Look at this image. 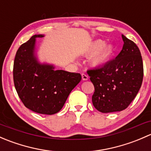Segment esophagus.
<instances>
[{"label":"esophagus","mask_w":151,"mask_h":151,"mask_svg":"<svg viewBox=\"0 0 151 151\" xmlns=\"http://www.w3.org/2000/svg\"><path fill=\"white\" fill-rule=\"evenodd\" d=\"M82 79H83V80H84V81H85V80H88V76L86 74H85V73H83V74H82Z\"/></svg>","instance_id":"obj_1"}]
</instances>
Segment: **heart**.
Segmentation results:
<instances>
[{
  "mask_svg": "<svg viewBox=\"0 0 151 151\" xmlns=\"http://www.w3.org/2000/svg\"><path fill=\"white\" fill-rule=\"evenodd\" d=\"M102 40H96L85 52L86 56H92L91 63L94 66H101L107 62L114 52V47L112 45H104Z\"/></svg>",
  "mask_w": 151,
  "mask_h": 151,
  "instance_id": "1",
  "label": "heart"
}]
</instances>
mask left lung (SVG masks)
I'll return each instance as SVG.
<instances>
[{
  "label": "left lung",
  "mask_w": 151,
  "mask_h": 151,
  "mask_svg": "<svg viewBox=\"0 0 151 151\" xmlns=\"http://www.w3.org/2000/svg\"><path fill=\"white\" fill-rule=\"evenodd\" d=\"M124 44L116 58L87 71L94 85L92 102L103 113L126 109L134 99L143 80V63L136 44L122 35Z\"/></svg>",
  "instance_id": "1"
}]
</instances>
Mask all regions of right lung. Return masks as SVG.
Instances as JSON below:
<instances>
[{
	"mask_svg": "<svg viewBox=\"0 0 151 151\" xmlns=\"http://www.w3.org/2000/svg\"><path fill=\"white\" fill-rule=\"evenodd\" d=\"M34 35L17 50L13 67L15 89L27 108L44 115L58 112L68 95L81 80L79 73L54 70L50 65L39 64L35 58Z\"/></svg>",
	"mask_w": 151,
	"mask_h": 151,
	"instance_id": "1",
	"label": "right lung"
}]
</instances>
